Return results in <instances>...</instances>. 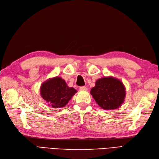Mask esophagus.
Segmentation results:
<instances>
[{
    "label": "esophagus",
    "mask_w": 159,
    "mask_h": 159,
    "mask_svg": "<svg viewBox=\"0 0 159 159\" xmlns=\"http://www.w3.org/2000/svg\"><path fill=\"white\" fill-rule=\"evenodd\" d=\"M80 89L82 90V91H85V90H87V88H86L85 86H82V87L80 88Z\"/></svg>",
    "instance_id": "34e87169"
}]
</instances>
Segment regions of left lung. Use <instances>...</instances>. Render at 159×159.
<instances>
[{
  "instance_id": "1",
  "label": "left lung",
  "mask_w": 159,
  "mask_h": 159,
  "mask_svg": "<svg viewBox=\"0 0 159 159\" xmlns=\"http://www.w3.org/2000/svg\"><path fill=\"white\" fill-rule=\"evenodd\" d=\"M90 93L99 106L105 110L119 108L126 96L125 87L122 81L113 76L98 79Z\"/></svg>"
}]
</instances>
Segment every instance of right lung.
<instances>
[{"mask_svg": "<svg viewBox=\"0 0 159 159\" xmlns=\"http://www.w3.org/2000/svg\"><path fill=\"white\" fill-rule=\"evenodd\" d=\"M40 95L53 108H61L68 104L77 92L74 88L69 87L64 80L56 76L43 82L40 86Z\"/></svg>", "mask_w": 159, "mask_h": 159, "instance_id": "obj_1", "label": "right lung"}]
</instances>
